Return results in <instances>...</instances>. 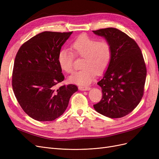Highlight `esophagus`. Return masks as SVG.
Masks as SVG:
<instances>
[{"label": "esophagus", "instance_id": "1", "mask_svg": "<svg viewBox=\"0 0 159 159\" xmlns=\"http://www.w3.org/2000/svg\"><path fill=\"white\" fill-rule=\"evenodd\" d=\"M91 88L89 86H84V85H81L79 86V89L81 91H88Z\"/></svg>", "mask_w": 159, "mask_h": 159}]
</instances>
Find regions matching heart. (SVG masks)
<instances>
[{
	"mask_svg": "<svg viewBox=\"0 0 159 159\" xmlns=\"http://www.w3.org/2000/svg\"><path fill=\"white\" fill-rule=\"evenodd\" d=\"M70 48L76 56L83 57L82 68L69 77V81L71 83L89 84L95 78L96 73L102 74L106 70L111 60L112 48L109 43L104 40L98 41L87 34L79 36L71 43ZM73 53L68 50L62 49L57 56L61 69L68 74L74 70Z\"/></svg>",
	"mask_w": 159,
	"mask_h": 159,
	"instance_id": "obj_1",
	"label": "heart"
}]
</instances>
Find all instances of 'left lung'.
<instances>
[{
    "label": "left lung",
    "mask_w": 159,
    "mask_h": 159,
    "mask_svg": "<svg viewBox=\"0 0 159 159\" xmlns=\"http://www.w3.org/2000/svg\"><path fill=\"white\" fill-rule=\"evenodd\" d=\"M93 32L104 37L112 48L111 60L98 83L102 98L93 107L107 117H123L137 106L143 95L147 68L141 50L135 41L117 28Z\"/></svg>",
    "instance_id": "obj_1"
}]
</instances>
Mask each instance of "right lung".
Wrapping results in <instances>:
<instances>
[{"label":"right lung","mask_w":159,"mask_h":159,"mask_svg":"<svg viewBox=\"0 0 159 159\" xmlns=\"http://www.w3.org/2000/svg\"><path fill=\"white\" fill-rule=\"evenodd\" d=\"M73 32H43L21 46L14 63L12 85L20 107L38 121L58 118L78 90L74 84L57 85L64 80L57 56Z\"/></svg>","instance_id":"1"}]
</instances>
